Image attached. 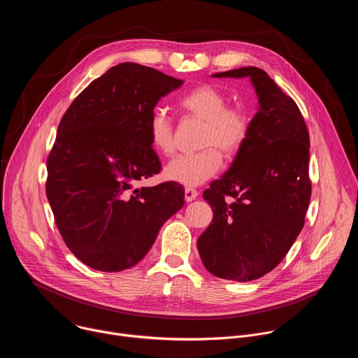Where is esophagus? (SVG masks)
<instances>
[{"instance_id": "esophagus-1", "label": "esophagus", "mask_w": 358, "mask_h": 358, "mask_svg": "<svg viewBox=\"0 0 358 358\" xmlns=\"http://www.w3.org/2000/svg\"><path fill=\"white\" fill-rule=\"evenodd\" d=\"M196 195H198V191L194 188H185V191H184V198L187 202L194 201L196 198Z\"/></svg>"}]
</instances>
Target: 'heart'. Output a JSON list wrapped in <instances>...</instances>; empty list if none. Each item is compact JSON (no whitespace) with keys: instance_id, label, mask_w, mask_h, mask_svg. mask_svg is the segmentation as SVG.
Returning <instances> with one entry per match:
<instances>
[{"instance_id":"1","label":"heart","mask_w":358,"mask_h":358,"mask_svg":"<svg viewBox=\"0 0 358 358\" xmlns=\"http://www.w3.org/2000/svg\"><path fill=\"white\" fill-rule=\"evenodd\" d=\"M178 112L201 122L199 147L206 148L194 155H181L164 169L169 181L184 187H198L213 178L222 166V157L232 159L243 147L250 116L242 105H228L227 94L213 85L202 83L191 87L177 100ZM151 147L162 156H171L174 151V126L164 112L152 113L148 123Z\"/></svg>"}]
</instances>
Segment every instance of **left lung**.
Masks as SVG:
<instances>
[{"label":"left lung","instance_id":"obj_1","mask_svg":"<svg viewBox=\"0 0 358 358\" xmlns=\"http://www.w3.org/2000/svg\"><path fill=\"white\" fill-rule=\"evenodd\" d=\"M214 76L250 78L259 110L228 171L202 194L214 218L196 246L213 275L255 280L282 262L304 225L310 138L296 101L265 71L248 66Z\"/></svg>","mask_w":358,"mask_h":358}]
</instances>
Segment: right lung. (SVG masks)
<instances>
[{
  "label": "right lung",
  "mask_w": 358,
  "mask_h": 358,
  "mask_svg": "<svg viewBox=\"0 0 358 358\" xmlns=\"http://www.w3.org/2000/svg\"><path fill=\"white\" fill-rule=\"evenodd\" d=\"M181 85L152 68L119 64L90 82L61 119L46 160V196L66 246L96 271L138 264L184 206L177 182L133 188L162 170L148 123L157 101Z\"/></svg>",
  "instance_id": "add662e5"
}]
</instances>
